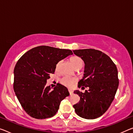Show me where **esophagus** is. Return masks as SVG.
I'll return each mask as SVG.
<instances>
[{"label":"esophagus","mask_w":133,"mask_h":133,"mask_svg":"<svg viewBox=\"0 0 133 133\" xmlns=\"http://www.w3.org/2000/svg\"><path fill=\"white\" fill-rule=\"evenodd\" d=\"M69 95H72L73 93H74L73 91L71 90H69Z\"/></svg>","instance_id":"esophagus-1"}]
</instances>
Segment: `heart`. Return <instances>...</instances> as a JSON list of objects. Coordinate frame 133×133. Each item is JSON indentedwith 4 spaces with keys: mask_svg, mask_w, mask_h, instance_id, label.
<instances>
[{
    "mask_svg": "<svg viewBox=\"0 0 133 133\" xmlns=\"http://www.w3.org/2000/svg\"><path fill=\"white\" fill-rule=\"evenodd\" d=\"M70 61L72 64V66L74 67V68H82L83 65H84V61L81 59L80 57L74 56L71 57L70 58ZM61 62H59L56 65V70H58L59 67L61 65ZM75 78H72V77H70L68 76H65L61 79V83L63 85H65V86L70 87L72 86L74 83H75Z\"/></svg>",
    "mask_w": 133,
    "mask_h": 133,
    "instance_id": "heart-1",
    "label": "heart"
}]
</instances>
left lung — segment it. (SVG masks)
<instances>
[{"label": "left lung", "instance_id": "8db88e82", "mask_svg": "<svg viewBox=\"0 0 133 133\" xmlns=\"http://www.w3.org/2000/svg\"><path fill=\"white\" fill-rule=\"evenodd\" d=\"M73 52L85 64L84 74L78 87H89L85 93L74 91L80 100L73 107L80 117L96 119L107 111L114 101L119 85L117 68L111 59L101 51L86 49L74 50Z\"/></svg>", "mask_w": 133, "mask_h": 133}]
</instances>
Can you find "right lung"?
<instances>
[{"label":"right lung","instance_id":"add662e5","mask_svg":"<svg viewBox=\"0 0 133 133\" xmlns=\"http://www.w3.org/2000/svg\"><path fill=\"white\" fill-rule=\"evenodd\" d=\"M72 55L69 49L40 46L28 50L18 61L14 71V90L24 111L31 117H52L61 101L69 95L68 89L61 84L52 90L46 85L56 64Z\"/></svg>","mask_w":133,"mask_h":133}]
</instances>
